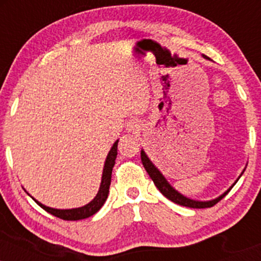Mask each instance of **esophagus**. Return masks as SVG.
Listing matches in <instances>:
<instances>
[{
	"mask_svg": "<svg viewBox=\"0 0 261 261\" xmlns=\"http://www.w3.org/2000/svg\"><path fill=\"white\" fill-rule=\"evenodd\" d=\"M126 127H127L128 131H133V133H136V131L140 130V121L133 119V120H130V121L127 122Z\"/></svg>",
	"mask_w": 261,
	"mask_h": 261,
	"instance_id": "34e87169",
	"label": "esophagus"
}]
</instances>
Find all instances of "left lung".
Here are the masks:
<instances>
[{"label":"left lung","mask_w":261,"mask_h":261,"mask_svg":"<svg viewBox=\"0 0 261 261\" xmlns=\"http://www.w3.org/2000/svg\"><path fill=\"white\" fill-rule=\"evenodd\" d=\"M203 58H206V56H203ZM141 162H142L146 172L148 173V175L151 176V179L153 180L154 185L158 188V190H160L161 193L167 197V199L170 200V201H173L174 203H178V205L187 206V207H191V208L212 207V206L216 205L218 201H221V200H222L223 197L228 194V191L230 190L229 189V190L226 191L223 195H221L220 197H217V199H215V200H211V201H195V200H190V199H188V197L182 196L181 194H179L178 191L174 190V189L170 187V185L168 184V181H167L166 179H164V176L161 174L160 170H158L153 166V164H152V162L148 160V157L146 155V153L143 151H141Z\"/></svg>","instance_id":"obj_1"}]
</instances>
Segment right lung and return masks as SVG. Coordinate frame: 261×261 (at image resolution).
<instances>
[{"mask_svg":"<svg viewBox=\"0 0 261 261\" xmlns=\"http://www.w3.org/2000/svg\"><path fill=\"white\" fill-rule=\"evenodd\" d=\"M118 142L119 141H116V142L114 143L112 149H110L109 154H108L107 157L106 164H104L103 176H101V184H100L99 191H98L97 196H95L94 199L88 203V205L83 206V207L72 208V210H56V208L47 207V206H44L43 203L37 201L35 199L34 201L37 202L41 208H44L45 211L51 214L53 216L61 218V220L64 221H79V220H83V218H88L93 216L95 212H98L101 208V206H103L104 202H106L108 194H109L113 167L114 164H115L116 155H118Z\"/></svg>","mask_w":261,"mask_h":261,"instance_id":"right-lung-1","label":"right lung"}]
</instances>
